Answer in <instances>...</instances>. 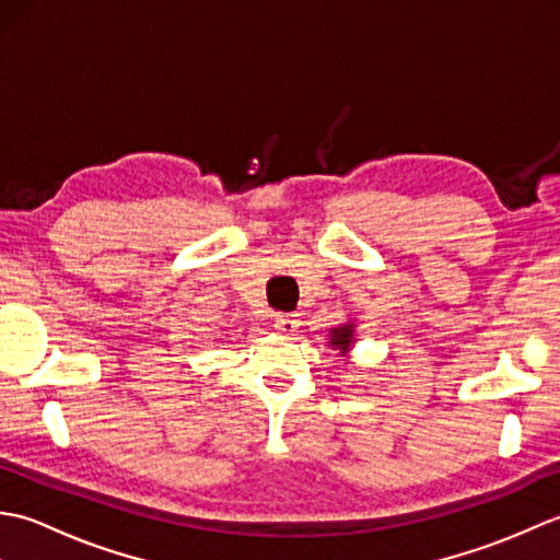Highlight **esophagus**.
Segmentation results:
<instances>
[{"mask_svg": "<svg viewBox=\"0 0 560 560\" xmlns=\"http://www.w3.org/2000/svg\"><path fill=\"white\" fill-rule=\"evenodd\" d=\"M299 327H301L299 315H277V317H273V329H279L281 335H293V331Z\"/></svg>", "mask_w": 560, "mask_h": 560, "instance_id": "1", "label": "esophagus"}]
</instances>
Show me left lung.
Masks as SVG:
<instances>
[{
    "label": "left lung",
    "mask_w": 560,
    "mask_h": 560,
    "mask_svg": "<svg viewBox=\"0 0 560 560\" xmlns=\"http://www.w3.org/2000/svg\"><path fill=\"white\" fill-rule=\"evenodd\" d=\"M353 343H355V323H353V319H347V323H341V325L329 329L327 347L339 351V355H341V359L347 361V363H349V359H351Z\"/></svg>",
    "instance_id": "left-lung-1"
}]
</instances>
